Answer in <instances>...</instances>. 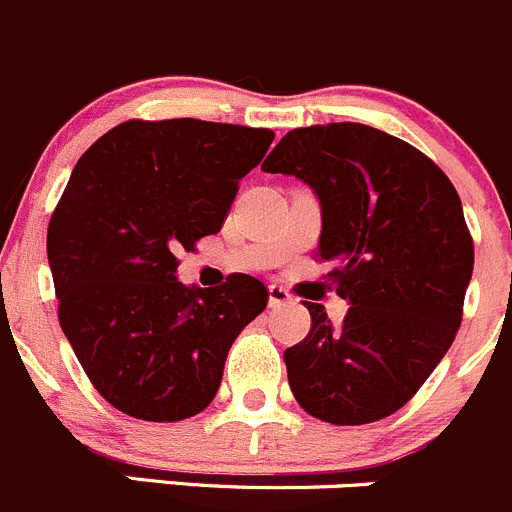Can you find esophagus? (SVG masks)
Instances as JSON below:
<instances>
[{
  "mask_svg": "<svg viewBox=\"0 0 512 512\" xmlns=\"http://www.w3.org/2000/svg\"><path fill=\"white\" fill-rule=\"evenodd\" d=\"M292 297L290 292L285 290L282 285H270V307H280V305H287Z\"/></svg>",
  "mask_w": 512,
  "mask_h": 512,
  "instance_id": "esophagus-1",
  "label": "esophagus"
}]
</instances>
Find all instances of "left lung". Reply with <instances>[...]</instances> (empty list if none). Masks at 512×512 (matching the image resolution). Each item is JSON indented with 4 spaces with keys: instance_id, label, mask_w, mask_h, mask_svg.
I'll return each mask as SVG.
<instances>
[{
    "instance_id": "8db88e82",
    "label": "left lung",
    "mask_w": 512,
    "mask_h": 512,
    "mask_svg": "<svg viewBox=\"0 0 512 512\" xmlns=\"http://www.w3.org/2000/svg\"><path fill=\"white\" fill-rule=\"evenodd\" d=\"M262 170L295 175L322 205L315 260L350 302L340 325L305 302L287 347L290 390L312 418L367 425L403 408L458 335L473 237L453 182L428 155L355 122L287 132Z\"/></svg>"
}]
</instances>
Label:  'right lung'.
<instances>
[{"instance_id":"1","label":"right lung","mask_w":512,"mask_h":512,"mask_svg":"<svg viewBox=\"0 0 512 512\" xmlns=\"http://www.w3.org/2000/svg\"><path fill=\"white\" fill-rule=\"evenodd\" d=\"M275 132L127 119L72 170L47 227L59 325L112 408L150 423L202 413L235 337L267 307L257 277L185 287L177 252L222 230Z\"/></svg>"}]
</instances>
